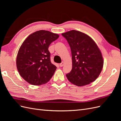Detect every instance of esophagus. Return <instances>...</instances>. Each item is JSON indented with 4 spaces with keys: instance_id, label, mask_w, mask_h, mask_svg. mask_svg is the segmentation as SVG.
Segmentation results:
<instances>
[{
    "instance_id": "1",
    "label": "esophagus",
    "mask_w": 121,
    "mask_h": 121,
    "mask_svg": "<svg viewBox=\"0 0 121 121\" xmlns=\"http://www.w3.org/2000/svg\"><path fill=\"white\" fill-rule=\"evenodd\" d=\"M64 65V61H63V62H62V63H61L60 64V67H63Z\"/></svg>"
}]
</instances>
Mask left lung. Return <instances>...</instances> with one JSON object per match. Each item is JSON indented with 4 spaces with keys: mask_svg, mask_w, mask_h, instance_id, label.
I'll return each mask as SVG.
<instances>
[{
    "mask_svg": "<svg viewBox=\"0 0 121 121\" xmlns=\"http://www.w3.org/2000/svg\"><path fill=\"white\" fill-rule=\"evenodd\" d=\"M61 35L67 39L72 52V69L66 75L69 81L78 86L94 81L104 65L101 52L96 43L88 35L74 30Z\"/></svg>",
    "mask_w": 121,
    "mask_h": 121,
    "instance_id": "obj_1",
    "label": "left lung"
}]
</instances>
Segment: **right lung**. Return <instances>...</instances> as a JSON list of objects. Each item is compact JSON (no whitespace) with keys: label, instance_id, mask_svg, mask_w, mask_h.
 I'll return each mask as SVG.
<instances>
[{"label":"right lung","instance_id":"obj_1","mask_svg":"<svg viewBox=\"0 0 121 121\" xmlns=\"http://www.w3.org/2000/svg\"><path fill=\"white\" fill-rule=\"evenodd\" d=\"M59 35L48 31L39 30L29 35L18 52L16 65L19 74L33 85L48 82L56 67L50 60L49 45Z\"/></svg>","mask_w":121,"mask_h":121}]
</instances>
